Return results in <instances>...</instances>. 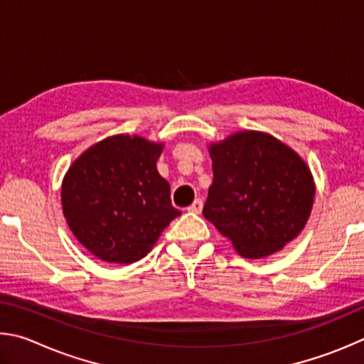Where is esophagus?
I'll use <instances>...</instances> for the list:
<instances>
[{"label": "esophagus", "instance_id": "34e87169", "mask_svg": "<svg viewBox=\"0 0 364 364\" xmlns=\"http://www.w3.org/2000/svg\"><path fill=\"white\" fill-rule=\"evenodd\" d=\"M187 211L192 213V214H200L203 211V201L201 200H195L192 205L187 208Z\"/></svg>", "mask_w": 364, "mask_h": 364}]
</instances>
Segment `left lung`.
<instances>
[{
	"mask_svg": "<svg viewBox=\"0 0 364 364\" xmlns=\"http://www.w3.org/2000/svg\"><path fill=\"white\" fill-rule=\"evenodd\" d=\"M208 150L214 178L203 215L240 256H272L304 230L315 182L299 153L260 131H238Z\"/></svg>",
	"mask_w": 364,
	"mask_h": 364,
	"instance_id": "obj_1",
	"label": "left lung"
}]
</instances>
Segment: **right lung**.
I'll return each instance as SVG.
<instances>
[{
    "label": "right lung",
    "mask_w": 364,
    "mask_h": 364,
    "mask_svg": "<svg viewBox=\"0 0 364 364\" xmlns=\"http://www.w3.org/2000/svg\"><path fill=\"white\" fill-rule=\"evenodd\" d=\"M163 142L118 134L89 146L62 181V211L86 250L110 264L137 262L182 213L159 176Z\"/></svg>",
    "instance_id": "obj_1"
}]
</instances>
